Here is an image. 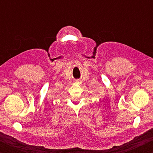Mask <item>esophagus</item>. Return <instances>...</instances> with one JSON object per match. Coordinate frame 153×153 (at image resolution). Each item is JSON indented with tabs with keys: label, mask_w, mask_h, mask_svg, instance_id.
<instances>
[{
	"label": "esophagus",
	"mask_w": 153,
	"mask_h": 153,
	"mask_svg": "<svg viewBox=\"0 0 153 153\" xmlns=\"http://www.w3.org/2000/svg\"><path fill=\"white\" fill-rule=\"evenodd\" d=\"M77 82H79V81H77Z\"/></svg>",
	"instance_id": "34e87169"
}]
</instances>
